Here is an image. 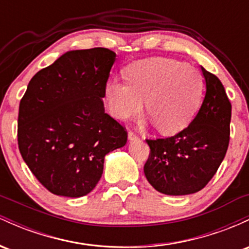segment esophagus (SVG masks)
Wrapping results in <instances>:
<instances>
[{
    "mask_svg": "<svg viewBox=\"0 0 249 249\" xmlns=\"http://www.w3.org/2000/svg\"><path fill=\"white\" fill-rule=\"evenodd\" d=\"M127 138H128V141H137V139H138V136H137L136 133L133 132V131H128V134H127Z\"/></svg>",
    "mask_w": 249,
    "mask_h": 249,
    "instance_id": "esophagus-1",
    "label": "esophagus"
}]
</instances>
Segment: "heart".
<instances>
[{
  "label": "heart",
  "mask_w": 249,
  "mask_h": 249,
  "mask_svg": "<svg viewBox=\"0 0 249 249\" xmlns=\"http://www.w3.org/2000/svg\"><path fill=\"white\" fill-rule=\"evenodd\" d=\"M128 82L111 79L105 102L115 118H137L144 111L164 134L184 130L198 112L204 82L198 70L176 59L154 57L128 68Z\"/></svg>",
  "instance_id": "1"
}]
</instances>
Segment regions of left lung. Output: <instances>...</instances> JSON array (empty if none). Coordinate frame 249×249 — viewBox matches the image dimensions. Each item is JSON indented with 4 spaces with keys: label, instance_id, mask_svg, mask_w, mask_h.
<instances>
[{
    "label": "left lung",
    "instance_id": "left-lung-1",
    "mask_svg": "<svg viewBox=\"0 0 249 249\" xmlns=\"http://www.w3.org/2000/svg\"><path fill=\"white\" fill-rule=\"evenodd\" d=\"M201 71L206 93L192 123L173 137L146 141L151 152L145 177L158 192L167 196L202 190L227 152L232 105L218 77L202 67Z\"/></svg>",
    "mask_w": 249,
    "mask_h": 249
}]
</instances>
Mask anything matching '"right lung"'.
Returning a JSON list of instances; mask_svg holds the SVG:
<instances>
[{
    "instance_id": "right-lung-1",
    "label": "right lung",
    "mask_w": 249,
    "mask_h": 249,
    "mask_svg": "<svg viewBox=\"0 0 249 249\" xmlns=\"http://www.w3.org/2000/svg\"><path fill=\"white\" fill-rule=\"evenodd\" d=\"M115 61L107 48L68 51L31 78L21 99L19 152L56 196L90 193L105 156L126 144V131L105 113L102 101Z\"/></svg>"
}]
</instances>
